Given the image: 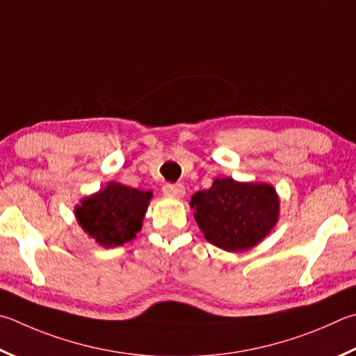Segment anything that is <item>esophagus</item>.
<instances>
[{"label":"esophagus","mask_w":356,"mask_h":356,"mask_svg":"<svg viewBox=\"0 0 356 356\" xmlns=\"http://www.w3.org/2000/svg\"><path fill=\"white\" fill-rule=\"evenodd\" d=\"M163 193L166 196H171V197H184L185 186L180 184H168L163 186Z\"/></svg>","instance_id":"34e87169"}]
</instances>
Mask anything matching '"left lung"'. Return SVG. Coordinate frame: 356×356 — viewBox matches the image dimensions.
I'll use <instances>...</instances> for the list:
<instances>
[{
  "label": "left lung",
  "instance_id": "left-lung-1",
  "mask_svg": "<svg viewBox=\"0 0 356 356\" xmlns=\"http://www.w3.org/2000/svg\"><path fill=\"white\" fill-rule=\"evenodd\" d=\"M190 207L205 240L227 252H243L266 238L279 222L280 199L266 182L215 179L193 195Z\"/></svg>",
  "mask_w": 356,
  "mask_h": 356
}]
</instances>
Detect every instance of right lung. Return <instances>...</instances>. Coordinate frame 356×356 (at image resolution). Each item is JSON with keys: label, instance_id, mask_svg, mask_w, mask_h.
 I'll return each mask as SVG.
<instances>
[{"label": "right lung", "instance_id": "right-lung-1", "mask_svg": "<svg viewBox=\"0 0 356 356\" xmlns=\"http://www.w3.org/2000/svg\"><path fill=\"white\" fill-rule=\"evenodd\" d=\"M151 197L152 191L108 182L104 188L81 199V204L74 207V216L90 238L111 249L137 236Z\"/></svg>", "mask_w": 356, "mask_h": 356}]
</instances>
